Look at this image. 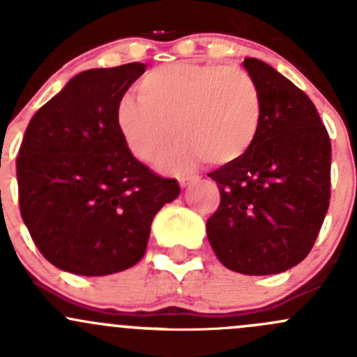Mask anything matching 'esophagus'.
Masks as SVG:
<instances>
[{
	"mask_svg": "<svg viewBox=\"0 0 357 357\" xmlns=\"http://www.w3.org/2000/svg\"><path fill=\"white\" fill-rule=\"evenodd\" d=\"M197 176H179L178 178V181H179V185L181 186H186V185H190V183H193V181H197Z\"/></svg>",
	"mask_w": 357,
	"mask_h": 357,
	"instance_id": "esophagus-1",
	"label": "esophagus"
}]
</instances>
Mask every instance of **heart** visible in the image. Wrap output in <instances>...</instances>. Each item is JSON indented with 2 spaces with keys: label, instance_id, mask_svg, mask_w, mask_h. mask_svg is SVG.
<instances>
[{
  "label": "heart",
  "instance_id": "b5f03b06",
  "mask_svg": "<svg viewBox=\"0 0 357 357\" xmlns=\"http://www.w3.org/2000/svg\"><path fill=\"white\" fill-rule=\"evenodd\" d=\"M139 95H122L115 122L139 160L158 164L172 132L178 143L169 164L185 167L204 158L214 165L238 160L250 150L262 122V96L243 68L174 62L152 68Z\"/></svg>",
  "mask_w": 357,
  "mask_h": 357
}]
</instances>
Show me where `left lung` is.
Instances as JSON below:
<instances>
[{
	"label": "left lung",
	"mask_w": 357,
	"mask_h": 357,
	"mask_svg": "<svg viewBox=\"0 0 357 357\" xmlns=\"http://www.w3.org/2000/svg\"><path fill=\"white\" fill-rule=\"evenodd\" d=\"M243 67L262 96L254 145L208 172L221 202L207 236L222 266L242 275H276L304 261L330 205L332 145L314 103L257 59Z\"/></svg>",
	"instance_id": "left-lung-1"
}]
</instances>
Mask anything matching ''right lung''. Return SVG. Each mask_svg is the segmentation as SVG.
<instances>
[{"label": "right lung", "instance_id": "add662e5", "mask_svg": "<svg viewBox=\"0 0 357 357\" xmlns=\"http://www.w3.org/2000/svg\"><path fill=\"white\" fill-rule=\"evenodd\" d=\"M145 63L72 77L29 122L17 157L20 214L56 268L82 276L124 271L145 255L153 218L179 195L126 146L115 105Z\"/></svg>", "mask_w": 357, "mask_h": 357}]
</instances>
